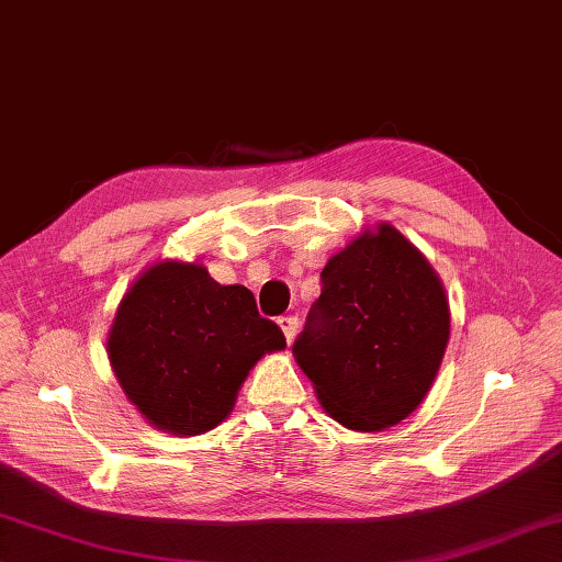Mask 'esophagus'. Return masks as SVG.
Returning <instances> with one entry per match:
<instances>
[{
	"mask_svg": "<svg viewBox=\"0 0 562 562\" xmlns=\"http://www.w3.org/2000/svg\"><path fill=\"white\" fill-rule=\"evenodd\" d=\"M278 326L284 333V340L292 342L294 336H296V330H300V318H296V316H280L278 318Z\"/></svg>",
	"mask_w": 562,
	"mask_h": 562,
	"instance_id": "34e87169",
	"label": "esophagus"
}]
</instances>
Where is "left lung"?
<instances>
[{
    "mask_svg": "<svg viewBox=\"0 0 562 562\" xmlns=\"http://www.w3.org/2000/svg\"><path fill=\"white\" fill-rule=\"evenodd\" d=\"M447 342L437 272L398 229L379 224L326 262L292 352L333 420L379 432L423 403Z\"/></svg>",
    "mask_w": 562,
    "mask_h": 562,
    "instance_id": "obj_1",
    "label": "left lung"
}]
</instances>
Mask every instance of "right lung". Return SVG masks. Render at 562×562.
<instances>
[{
	"label": "right lung",
	"instance_id": "obj_1",
	"mask_svg": "<svg viewBox=\"0 0 562 562\" xmlns=\"http://www.w3.org/2000/svg\"><path fill=\"white\" fill-rule=\"evenodd\" d=\"M284 345L244 284H220L198 262L161 260L117 306L109 360L154 427L190 437L217 427L254 364Z\"/></svg>",
	"mask_w": 562,
	"mask_h": 562
}]
</instances>
